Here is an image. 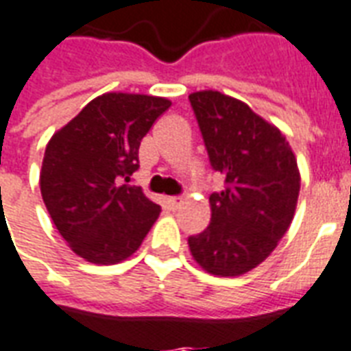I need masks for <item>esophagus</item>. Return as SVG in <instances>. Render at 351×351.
Returning <instances> with one entry per match:
<instances>
[{
    "mask_svg": "<svg viewBox=\"0 0 351 351\" xmlns=\"http://www.w3.org/2000/svg\"><path fill=\"white\" fill-rule=\"evenodd\" d=\"M168 202V206L172 207V209H178L181 204H183V198H179V196H170V198H166Z\"/></svg>",
    "mask_w": 351,
    "mask_h": 351,
    "instance_id": "1",
    "label": "esophagus"
}]
</instances>
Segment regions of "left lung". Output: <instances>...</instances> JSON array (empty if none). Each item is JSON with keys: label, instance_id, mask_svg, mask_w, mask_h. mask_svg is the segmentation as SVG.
I'll return each instance as SVG.
<instances>
[{"label": "left lung", "instance_id": "left-lung-1", "mask_svg": "<svg viewBox=\"0 0 351 351\" xmlns=\"http://www.w3.org/2000/svg\"><path fill=\"white\" fill-rule=\"evenodd\" d=\"M209 160L226 189L209 196L211 222L189 237L202 269L217 277H239L277 249L298 207V158L277 125L247 102L215 89L189 95Z\"/></svg>", "mask_w": 351, "mask_h": 351}]
</instances>
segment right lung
Wrapping results in <instances>:
<instances>
[{"instance_id":"1","label":"right lung","mask_w":351,"mask_h":351,"mask_svg":"<svg viewBox=\"0 0 351 351\" xmlns=\"http://www.w3.org/2000/svg\"><path fill=\"white\" fill-rule=\"evenodd\" d=\"M170 106L165 97L102 93L46 144L43 202L61 237L86 262L127 260L158 219L160 206L122 181H130L142 138Z\"/></svg>"}]
</instances>
